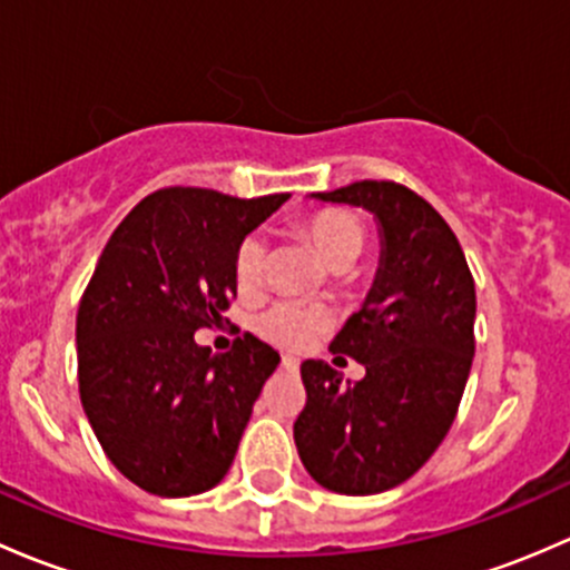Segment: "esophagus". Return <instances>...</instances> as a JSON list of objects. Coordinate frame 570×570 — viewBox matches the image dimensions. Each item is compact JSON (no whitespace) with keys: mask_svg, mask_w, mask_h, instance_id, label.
Masks as SVG:
<instances>
[{"mask_svg":"<svg viewBox=\"0 0 570 570\" xmlns=\"http://www.w3.org/2000/svg\"><path fill=\"white\" fill-rule=\"evenodd\" d=\"M283 367H285V371H298V356L285 354L283 356Z\"/></svg>","mask_w":570,"mask_h":570,"instance_id":"1","label":"esophagus"}]
</instances>
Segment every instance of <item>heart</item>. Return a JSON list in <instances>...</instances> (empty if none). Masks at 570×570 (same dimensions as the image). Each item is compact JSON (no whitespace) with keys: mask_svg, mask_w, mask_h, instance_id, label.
I'll return each mask as SVG.
<instances>
[{"mask_svg":"<svg viewBox=\"0 0 570 570\" xmlns=\"http://www.w3.org/2000/svg\"><path fill=\"white\" fill-rule=\"evenodd\" d=\"M304 236L321 252V257L334 268H348L365 249V227L348 210L326 208L309 216L302 225ZM268 263V244L263 236H246L233 257V272L242 291L261 285ZM324 307L302 302H274L255 318V332L263 340L283 348H302L315 332L326 326Z\"/></svg>","mask_w":570,"mask_h":570,"instance_id":"heart-1","label":"heart"}]
</instances>
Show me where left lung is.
Here are the masks:
<instances>
[{
    "mask_svg": "<svg viewBox=\"0 0 570 570\" xmlns=\"http://www.w3.org/2000/svg\"><path fill=\"white\" fill-rule=\"evenodd\" d=\"M362 205L381 225V266L367 302L328 351L365 365L343 384L328 362H302L307 403L293 422L315 483L348 497L409 480L448 436L474 356V277L428 199L395 180H360L315 195Z\"/></svg>",
    "mask_w": 570,
    "mask_h": 570,
    "instance_id": "1",
    "label": "left lung"
}]
</instances>
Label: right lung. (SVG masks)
<instances>
[{
    "label": "right lung",
    "mask_w": 570,
    "mask_h": 570,
    "mask_svg": "<svg viewBox=\"0 0 570 570\" xmlns=\"http://www.w3.org/2000/svg\"><path fill=\"white\" fill-rule=\"evenodd\" d=\"M285 199L158 189L117 225L81 293V406L107 459L148 494L214 489L277 371V351L252 334L210 354L195 332L227 321L238 244Z\"/></svg>",
    "instance_id": "obj_1"
}]
</instances>
